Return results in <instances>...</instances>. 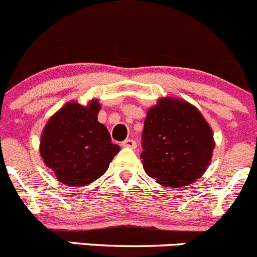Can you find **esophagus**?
Here are the masks:
<instances>
[{"label":"esophagus","instance_id":"esophagus-1","mask_svg":"<svg viewBox=\"0 0 257 257\" xmlns=\"http://www.w3.org/2000/svg\"><path fill=\"white\" fill-rule=\"evenodd\" d=\"M122 148H130V149H135L136 148V141L133 140V139H126L124 141L121 143Z\"/></svg>","mask_w":257,"mask_h":257}]
</instances>
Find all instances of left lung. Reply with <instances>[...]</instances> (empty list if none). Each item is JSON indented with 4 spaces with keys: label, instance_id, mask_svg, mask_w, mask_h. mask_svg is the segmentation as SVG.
<instances>
[{
    "label": "left lung",
    "instance_id": "left-lung-1",
    "mask_svg": "<svg viewBox=\"0 0 257 257\" xmlns=\"http://www.w3.org/2000/svg\"><path fill=\"white\" fill-rule=\"evenodd\" d=\"M214 145L211 126L197 107L165 97L146 113L140 158L146 174L156 183L183 188L204 174Z\"/></svg>",
    "mask_w": 257,
    "mask_h": 257
}]
</instances>
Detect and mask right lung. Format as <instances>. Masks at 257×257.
<instances>
[{"instance_id": "right-lung-1", "label": "right lung", "mask_w": 257, "mask_h": 257, "mask_svg": "<svg viewBox=\"0 0 257 257\" xmlns=\"http://www.w3.org/2000/svg\"><path fill=\"white\" fill-rule=\"evenodd\" d=\"M101 104L70 101L53 114L41 133L40 155L60 183L83 187L101 178L119 151L97 116Z\"/></svg>"}]
</instances>
